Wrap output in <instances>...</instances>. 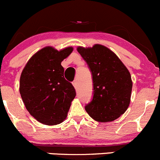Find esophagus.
<instances>
[{
	"label": "esophagus",
	"instance_id": "34e87169",
	"mask_svg": "<svg viewBox=\"0 0 160 160\" xmlns=\"http://www.w3.org/2000/svg\"><path fill=\"white\" fill-rule=\"evenodd\" d=\"M72 85H73V87L75 88V89H77V80H75L73 82H72Z\"/></svg>",
	"mask_w": 160,
	"mask_h": 160
}]
</instances>
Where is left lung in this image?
<instances>
[{"mask_svg": "<svg viewBox=\"0 0 160 160\" xmlns=\"http://www.w3.org/2000/svg\"><path fill=\"white\" fill-rule=\"evenodd\" d=\"M77 51L92 72L93 83V99L85 110L97 122L118 118L130 104L132 81L129 71L116 54L102 45L79 46Z\"/></svg>", "mask_w": 160, "mask_h": 160, "instance_id": "left-lung-1", "label": "left lung"}]
</instances>
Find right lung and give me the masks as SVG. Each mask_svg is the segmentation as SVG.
<instances>
[{
	"label": "right lung",
	"mask_w": 160,
	"mask_h": 160,
	"mask_svg": "<svg viewBox=\"0 0 160 160\" xmlns=\"http://www.w3.org/2000/svg\"><path fill=\"white\" fill-rule=\"evenodd\" d=\"M72 47L58 51L51 46L31 57L20 77V94L25 108L38 122L55 125L66 119L76 96L72 83L63 77L61 62Z\"/></svg>",
	"instance_id": "1"
}]
</instances>
